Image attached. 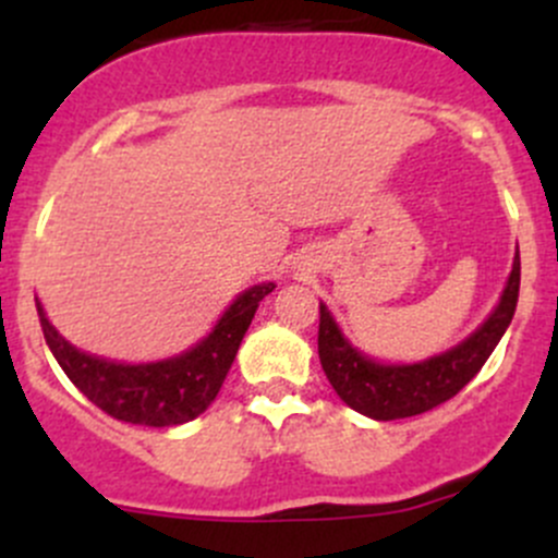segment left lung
Masks as SVG:
<instances>
[{
  "mask_svg": "<svg viewBox=\"0 0 558 558\" xmlns=\"http://www.w3.org/2000/svg\"><path fill=\"white\" fill-rule=\"evenodd\" d=\"M521 258L515 253L513 272L492 315L451 351L418 364H384L364 356L342 337L329 307L320 305L318 356L337 397L356 413L375 421L410 418L456 397L486 364L519 305Z\"/></svg>",
  "mask_w": 558,
  "mask_h": 558,
  "instance_id": "8db88e82",
  "label": "left lung"
}]
</instances>
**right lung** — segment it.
Masks as SVG:
<instances>
[{
	"instance_id": "right-lung-1",
	"label": "right lung",
	"mask_w": 558,
	"mask_h": 558,
	"mask_svg": "<svg viewBox=\"0 0 558 558\" xmlns=\"http://www.w3.org/2000/svg\"><path fill=\"white\" fill-rule=\"evenodd\" d=\"M275 283L243 291L218 318L210 335L180 356L150 364H121L77 351L64 340L37 302L45 342L59 367L99 410L126 424L178 426L210 408L232 367L258 302Z\"/></svg>"
}]
</instances>
